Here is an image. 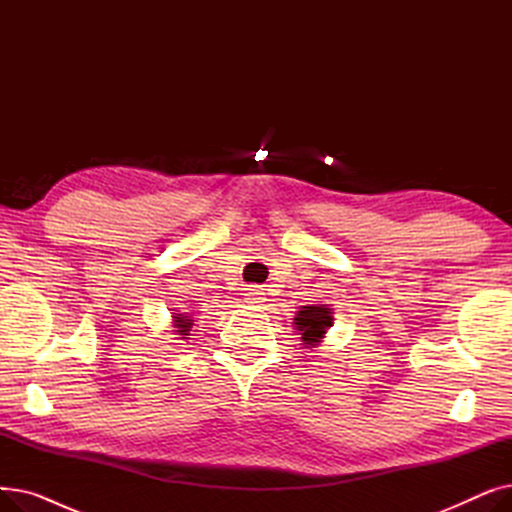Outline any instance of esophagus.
Here are the masks:
<instances>
[{
    "label": "esophagus",
    "instance_id": "1",
    "mask_svg": "<svg viewBox=\"0 0 512 512\" xmlns=\"http://www.w3.org/2000/svg\"><path fill=\"white\" fill-rule=\"evenodd\" d=\"M263 301H265L263 292H261L259 288H251V292L247 294V303H249V305H261Z\"/></svg>",
    "mask_w": 512,
    "mask_h": 512
}]
</instances>
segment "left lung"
<instances>
[{
  "label": "left lung",
  "instance_id": "1",
  "mask_svg": "<svg viewBox=\"0 0 512 512\" xmlns=\"http://www.w3.org/2000/svg\"><path fill=\"white\" fill-rule=\"evenodd\" d=\"M334 317L330 307L326 305H309L301 307V311L294 317V328L299 330L301 340L307 348L317 346L321 338L326 336L328 328H332Z\"/></svg>",
  "mask_w": 512,
  "mask_h": 512
}]
</instances>
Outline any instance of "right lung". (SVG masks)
Masks as SVG:
<instances>
[{
  "mask_svg": "<svg viewBox=\"0 0 512 512\" xmlns=\"http://www.w3.org/2000/svg\"><path fill=\"white\" fill-rule=\"evenodd\" d=\"M174 328H176L174 332H176L180 338H186L188 332H191V328H193V319L186 317V315L176 313V315H174Z\"/></svg>",
  "mask_w": 512,
  "mask_h": 512,
  "instance_id": "add662e5",
  "label": "right lung"
}]
</instances>
